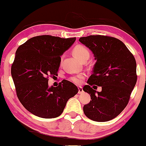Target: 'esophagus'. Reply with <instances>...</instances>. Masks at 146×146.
Instances as JSON below:
<instances>
[{
	"mask_svg": "<svg viewBox=\"0 0 146 146\" xmlns=\"http://www.w3.org/2000/svg\"><path fill=\"white\" fill-rule=\"evenodd\" d=\"M78 94H82L83 92V88L81 86H78Z\"/></svg>",
	"mask_w": 146,
	"mask_h": 146,
	"instance_id": "esophagus-1",
	"label": "esophagus"
}]
</instances>
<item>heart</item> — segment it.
<instances>
[{"instance_id":"heart-1","label":"heart","mask_w":146,"mask_h":146,"mask_svg":"<svg viewBox=\"0 0 146 146\" xmlns=\"http://www.w3.org/2000/svg\"><path fill=\"white\" fill-rule=\"evenodd\" d=\"M72 52L73 54L80 60H83V58H89V50H88V48H87L86 47L83 46V45H76V46H75L74 47ZM83 79H84V75L83 74H78L77 76H73V77L70 78V80H71L73 83H76V84L81 83L82 82H83Z\"/></svg>"}]
</instances>
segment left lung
<instances>
[{"label": "left lung", "instance_id": "left-lung-1", "mask_svg": "<svg viewBox=\"0 0 146 146\" xmlns=\"http://www.w3.org/2000/svg\"><path fill=\"white\" fill-rule=\"evenodd\" d=\"M78 40L91 50L96 60L87 82L88 85L83 88L92 99L83 106V112L94 121L112 120L128 104L137 83L135 57L125 44L116 38L91 35ZM93 84L101 86L102 90L96 91L94 87L98 86Z\"/></svg>", "mask_w": 146, "mask_h": 146}]
</instances>
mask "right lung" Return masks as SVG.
Wrapping results in <instances>:
<instances>
[{
    "label": "right lung",
    "instance_id": "1",
    "mask_svg": "<svg viewBox=\"0 0 146 146\" xmlns=\"http://www.w3.org/2000/svg\"><path fill=\"white\" fill-rule=\"evenodd\" d=\"M75 40V37L38 36L16 50L11 76L19 101L34 115L45 119L59 117L68 100L78 93L77 87L67 80L57 87L48 86V76L57 74L60 56Z\"/></svg>",
    "mask_w": 146,
    "mask_h": 146
}]
</instances>
